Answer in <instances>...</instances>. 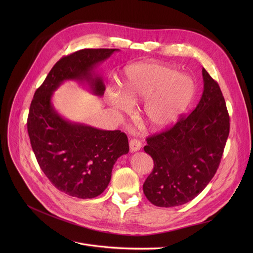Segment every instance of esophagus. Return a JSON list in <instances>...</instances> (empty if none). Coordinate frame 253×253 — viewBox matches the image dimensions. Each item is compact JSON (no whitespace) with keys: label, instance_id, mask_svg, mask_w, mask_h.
<instances>
[{"label":"esophagus","instance_id":"esophagus-1","mask_svg":"<svg viewBox=\"0 0 253 253\" xmlns=\"http://www.w3.org/2000/svg\"><path fill=\"white\" fill-rule=\"evenodd\" d=\"M129 147H130L131 152H137L141 148V143L136 138H131L129 141Z\"/></svg>","mask_w":253,"mask_h":253}]
</instances>
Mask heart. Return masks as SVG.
I'll use <instances>...</instances> for the list:
<instances>
[{"label": "heart", "instance_id": "heart-1", "mask_svg": "<svg viewBox=\"0 0 253 253\" xmlns=\"http://www.w3.org/2000/svg\"><path fill=\"white\" fill-rule=\"evenodd\" d=\"M123 91L113 87L108 100L117 111L129 113L143 100V117L155 130L169 127L187 110L195 95L193 80L160 62L143 61L125 69Z\"/></svg>", "mask_w": 253, "mask_h": 253}]
</instances>
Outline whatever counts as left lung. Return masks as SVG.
Segmentation results:
<instances>
[{
    "instance_id": "obj_1",
    "label": "left lung",
    "mask_w": 253,
    "mask_h": 253,
    "mask_svg": "<svg viewBox=\"0 0 253 253\" xmlns=\"http://www.w3.org/2000/svg\"><path fill=\"white\" fill-rule=\"evenodd\" d=\"M204 90L196 109L171 128L147 138L144 152L154 169L143 183L148 200L159 207L192 201L214 176L230 133V116L216 81L202 70Z\"/></svg>"
}]
</instances>
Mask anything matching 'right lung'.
Returning a JSON list of instances; mask_svg holds the SVG:
<instances>
[{"instance_id": "add662e5", "label": "right lung", "mask_w": 253, "mask_h": 253, "mask_svg": "<svg viewBox=\"0 0 253 253\" xmlns=\"http://www.w3.org/2000/svg\"><path fill=\"white\" fill-rule=\"evenodd\" d=\"M119 49H82L59 59L36 92L30 106L28 132L37 161L59 191L80 199L100 195L108 187L114 164L129 152L127 135L63 119L51 98L66 80L86 82L102 96L105 86L96 66Z\"/></svg>"}]
</instances>
